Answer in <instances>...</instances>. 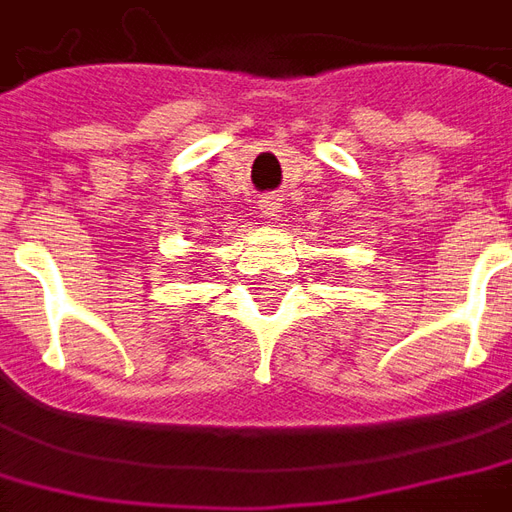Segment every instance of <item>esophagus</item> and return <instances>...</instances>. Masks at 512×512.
I'll return each instance as SVG.
<instances>
[{"instance_id": "1", "label": "esophagus", "mask_w": 512, "mask_h": 512, "mask_svg": "<svg viewBox=\"0 0 512 512\" xmlns=\"http://www.w3.org/2000/svg\"><path fill=\"white\" fill-rule=\"evenodd\" d=\"M260 213H263L268 221H280V216H282L280 196H274V194L263 196V199H260Z\"/></svg>"}]
</instances>
